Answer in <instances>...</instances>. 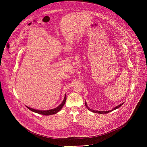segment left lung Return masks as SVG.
<instances>
[{"label": "left lung", "instance_id": "1", "mask_svg": "<svg viewBox=\"0 0 147 147\" xmlns=\"http://www.w3.org/2000/svg\"><path fill=\"white\" fill-rule=\"evenodd\" d=\"M123 103H124L120 104L119 105H118V106H117L116 107L114 108H113V109H112L111 111H94V110H92V109H90V108H89L87 107V103H86V102H85V105H86V107L87 108V109H88V110L91 111V112H94V113H100V114H102V113H109L110 112H111V111H114V110H115V109H116L119 108V107H120L122 105H123Z\"/></svg>", "mask_w": 147, "mask_h": 147}]
</instances>
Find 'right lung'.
Masks as SVG:
<instances>
[{
  "instance_id": "add662e5",
  "label": "right lung",
  "mask_w": 147,
  "mask_h": 147,
  "mask_svg": "<svg viewBox=\"0 0 147 147\" xmlns=\"http://www.w3.org/2000/svg\"><path fill=\"white\" fill-rule=\"evenodd\" d=\"M66 100V95H65V98H64V100L62 102V103L60 105L59 107H57V108H55V109H51V110H48V111H39V110H36V109H32V108H30L28 107H27V108H28L30 111L34 112H35V113H39V114H41V115H53V114H56V113H57L58 112H59L61 109L63 108V107L64 106V105L65 103V102Z\"/></svg>"
}]
</instances>
